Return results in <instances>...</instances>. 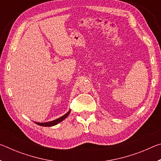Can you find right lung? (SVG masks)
Masks as SVG:
<instances>
[{"label": "right lung", "instance_id": "1", "mask_svg": "<svg viewBox=\"0 0 161 161\" xmlns=\"http://www.w3.org/2000/svg\"><path fill=\"white\" fill-rule=\"evenodd\" d=\"M71 110H69L67 111V112L63 115L61 117H59V118L55 120H53V121H48V122H45V123H39V122H35V124H37V125H39V126H55L59 123H60L62 122L63 120H64L65 119L67 118V117L69 116V114L70 113Z\"/></svg>", "mask_w": 161, "mask_h": 161}]
</instances>
